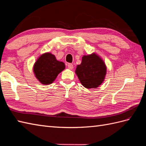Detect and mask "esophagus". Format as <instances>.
Instances as JSON below:
<instances>
[{"label":"esophagus","instance_id":"34e87169","mask_svg":"<svg viewBox=\"0 0 146 146\" xmlns=\"http://www.w3.org/2000/svg\"><path fill=\"white\" fill-rule=\"evenodd\" d=\"M68 67L70 70H72L73 68V64H72V63H68Z\"/></svg>","mask_w":146,"mask_h":146}]
</instances>
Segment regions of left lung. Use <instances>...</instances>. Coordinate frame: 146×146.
I'll return each instance as SVG.
<instances>
[{"label": "left lung", "instance_id": "left-lung-1", "mask_svg": "<svg viewBox=\"0 0 146 146\" xmlns=\"http://www.w3.org/2000/svg\"><path fill=\"white\" fill-rule=\"evenodd\" d=\"M75 73L84 88L96 89L104 81L107 66L98 54L92 53L84 55L82 57L81 64L76 66Z\"/></svg>", "mask_w": 146, "mask_h": 146}]
</instances>
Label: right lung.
<instances>
[{
	"mask_svg": "<svg viewBox=\"0 0 146 146\" xmlns=\"http://www.w3.org/2000/svg\"><path fill=\"white\" fill-rule=\"evenodd\" d=\"M65 68V63L56 59L55 56L50 52L40 55L33 65L35 76L41 84H52L58 74Z\"/></svg>",
	"mask_w": 146,
	"mask_h": 146,
	"instance_id": "right-lung-1",
	"label": "right lung"
}]
</instances>
